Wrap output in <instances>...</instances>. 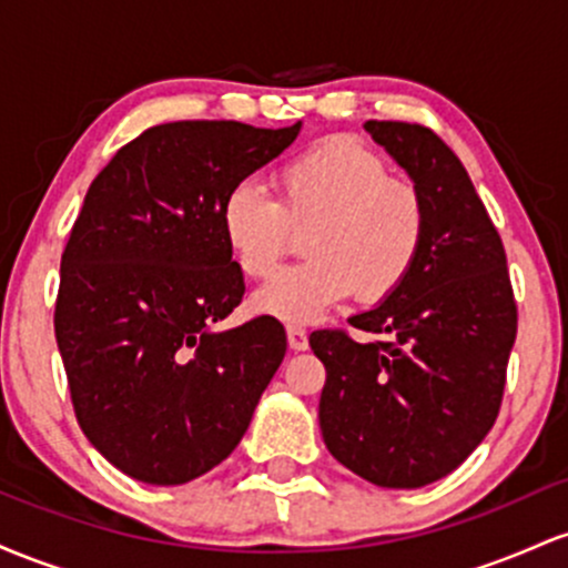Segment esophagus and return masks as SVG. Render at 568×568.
<instances>
[{
    "mask_svg": "<svg viewBox=\"0 0 568 568\" xmlns=\"http://www.w3.org/2000/svg\"><path fill=\"white\" fill-rule=\"evenodd\" d=\"M285 334H288V347L293 352H304L306 347H310V338H306V328L304 325H285Z\"/></svg>",
    "mask_w": 568,
    "mask_h": 568,
    "instance_id": "esophagus-1",
    "label": "esophagus"
}]
</instances>
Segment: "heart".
<instances>
[{
  "label": "heart",
  "mask_w": 568,
  "mask_h": 568,
  "mask_svg": "<svg viewBox=\"0 0 568 568\" xmlns=\"http://www.w3.org/2000/svg\"><path fill=\"white\" fill-rule=\"evenodd\" d=\"M275 200L237 184L221 202V234L234 266L264 280L304 232V264L256 291L253 306L285 323L315 321L355 293L379 304L410 277L427 234V207L410 181L389 175L379 154L323 141L277 168Z\"/></svg>",
  "instance_id": "b5f03b06"
}]
</instances>
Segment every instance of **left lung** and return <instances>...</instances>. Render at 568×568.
<instances>
[{
	"label": "left lung",
	"mask_w": 568,
	"mask_h": 568,
	"mask_svg": "<svg viewBox=\"0 0 568 568\" xmlns=\"http://www.w3.org/2000/svg\"><path fill=\"white\" fill-rule=\"evenodd\" d=\"M427 207L422 256L406 283L344 328L312 331L325 366L321 429L328 452L384 488L454 473L497 422L518 304L501 237L465 165L419 122L368 120Z\"/></svg>",
	"instance_id": "obj_1"
}]
</instances>
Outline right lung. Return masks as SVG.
Segmentation results:
<instances>
[{
  "label": "right lung",
  "instance_id": "add662e5",
  "mask_svg": "<svg viewBox=\"0 0 568 568\" xmlns=\"http://www.w3.org/2000/svg\"><path fill=\"white\" fill-rule=\"evenodd\" d=\"M298 128L154 125L84 194L61 256L55 342L82 433L130 478L179 486L213 470L283 363L275 317L213 331L245 293L221 202Z\"/></svg>",
  "mask_w": 568,
  "mask_h": 568
}]
</instances>
